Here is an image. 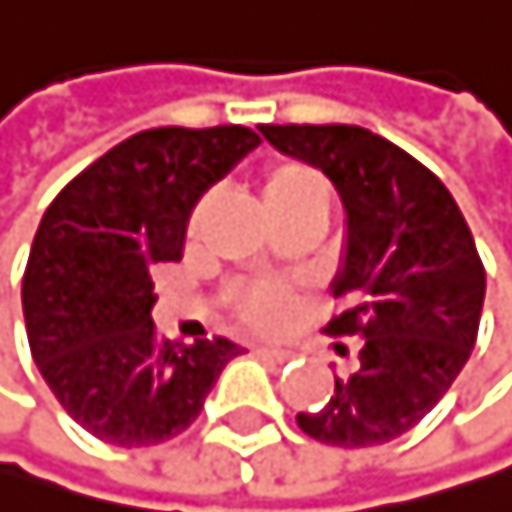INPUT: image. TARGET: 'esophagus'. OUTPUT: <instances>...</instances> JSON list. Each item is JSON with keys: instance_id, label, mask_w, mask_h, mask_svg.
Wrapping results in <instances>:
<instances>
[{"instance_id": "34e87169", "label": "esophagus", "mask_w": 512, "mask_h": 512, "mask_svg": "<svg viewBox=\"0 0 512 512\" xmlns=\"http://www.w3.org/2000/svg\"><path fill=\"white\" fill-rule=\"evenodd\" d=\"M254 355L264 358V361H274V364H283V361H290L287 351H280V348H267V345H258L254 348Z\"/></svg>"}]
</instances>
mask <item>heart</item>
<instances>
[{"instance_id":"b5f03b06","label":"heart","mask_w":512,"mask_h":512,"mask_svg":"<svg viewBox=\"0 0 512 512\" xmlns=\"http://www.w3.org/2000/svg\"><path fill=\"white\" fill-rule=\"evenodd\" d=\"M261 203L267 219L287 212H326V183L300 161H277L261 174ZM235 316L251 329H274L287 316L290 296L277 283H251L232 293Z\"/></svg>"}]
</instances>
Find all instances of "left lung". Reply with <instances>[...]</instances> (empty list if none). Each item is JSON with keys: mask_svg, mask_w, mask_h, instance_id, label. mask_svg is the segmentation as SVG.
Here are the masks:
<instances>
[{"mask_svg": "<svg viewBox=\"0 0 512 512\" xmlns=\"http://www.w3.org/2000/svg\"><path fill=\"white\" fill-rule=\"evenodd\" d=\"M280 154L326 174L345 209L332 335H361L358 368L335 377L306 435L368 448L410 432L468 364L484 309V267L445 183L358 125H258Z\"/></svg>", "mask_w": 512, "mask_h": 512, "instance_id": "left-lung-1", "label": "left lung"}]
</instances>
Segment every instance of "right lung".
Wrapping results in <instances>:
<instances>
[{"label":"right lung","mask_w":512,"mask_h":512,"mask_svg":"<svg viewBox=\"0 0 512 512\" xmlns=\"http://www.w3.org/2000/svg\"><path fill=\"white\" fill-rule=\"evenodd\" d=\"M258 144L241 125L151 128L47 206L22 280L28 345L60 406L96 439H174L241 355L229 338L161 342L151 271L183 258L196 203Z\"/></svg>","instance_id":"right-lung-1"}]
</instances>
